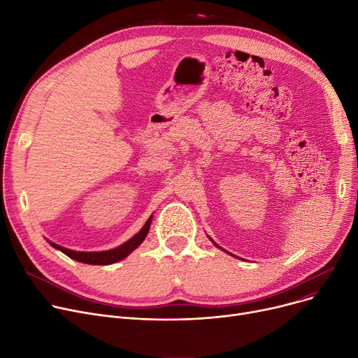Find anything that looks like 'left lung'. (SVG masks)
<instances>
[{
  "label": "left lung",
  "instance_id": "1",
  "mask_svg": "<svg viewBox=\"0 0 358 358\" xmlns=\"http://www.w3.org/2000/svg\"><path fill=\"white\" fill-rule=\"evenodd\" d=\"M210 241H212V239H210ZM212 242H213V241H212ZM213 243H215V242H213ZM215 245H216V243H215ZM216 247H217V248H220V247H219V245H216Z\"/></svg>",
  "mask_w": 358,
  "mask_h": 358
}]
</instances>
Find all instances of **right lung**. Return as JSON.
Segmentation results:
<instances>
[{
  "instance_id": "1",
  "label": "right lung",
  "mask_w": 358,
  "mask_h": 358,
  "mask_svg": "<svg viewBox=\"0 0 358 358\" xmlns=\"http://www.w3.org/2000/svg\"><path fill=\"white\" fill-rule=\"evenodd\" d=\"M150 222H152V216H150L146 223L143 224V228L135 235L131 236L129 241H126L124 243H122L120 247L113 248L108 251H100V252H84V251H72L68 248H64L58 243L55 242H49L50 245L56 250L62 251L65 255H68L69 258L84 262V264H92V266H108V264H115L117 261H122L123 258H126L131 251H135L141 243L143 242V239L146 238L148 232H149V227Z\"/></svg>"
}]
</instances>
